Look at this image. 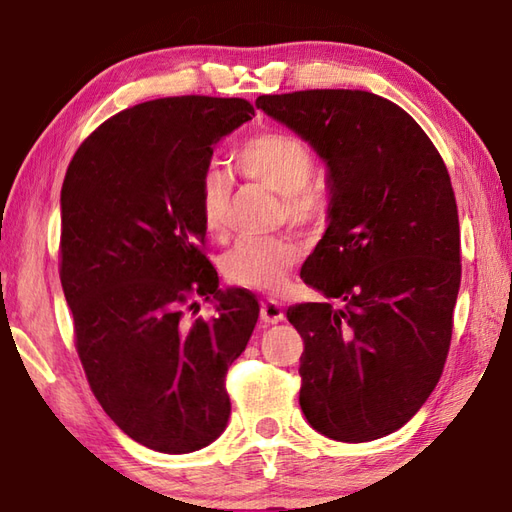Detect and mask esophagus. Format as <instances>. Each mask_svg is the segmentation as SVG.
<instances>
[{"label": "esophagus", "instance_id": "obj_1", "mask_svg": "<svg viewBox=\"0 0 512 512\" xmlns=\"http://www.w3.org/2000/svg\"><path fill=\"white\" fill-rule=\"evenodd\" d=\"M259 316H262L266 325H275L284 320V309L277 300H264L262 307H259Z\"/></svg>", "mask_w": 512, "mask_h": 512}]
</instances>
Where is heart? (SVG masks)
<instances>
[{
  "mask_svg": "<svg viewBox=\"0 0 512 512\" xmlns=\"http://www.w3.org/2000/svg\"><path fill=\"white\" fill-rule=\"evenodd\" d=\"M235 169L248 183H257L280 194L284 214L296 223H318L325 219L329 196L314 180L316 158L311 146L298 135L264 131L235 151ZM232 203V176L225 169L210 167L198 185V214L207 235L219 239L228 232ZM302 244L289 235L268 239H244L225 253L223 277L237 287L255 291H277L287 284L291 268L300 262Z\"/></svg>",
  "mask_w": 512,
  "mask_h": 512,
  "instance_id": "heart-1",
  "label": "heart"
}]
</instances>
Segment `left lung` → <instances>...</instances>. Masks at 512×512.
Returning <instances> with one entry per match:
<instances>
[{"label": "left lung", "instance_id": "1", "mask_svg": "<svg viewBox=\"0 0 512 512\" xmlns=\"http://www.w3.org/2000/svg\"><path fill=\"white\" fill-rule=\"evenodd\" d=\"M255 106L314 146L332 196L300 271L327 302L287 309L305 341L300 409L341 443L388 436L427 402L452 343L461 230L445 162L409 112L372 92L264 94Z\"/></svg>", "mask_w": 512, "mask_h": 512}]
</instances>
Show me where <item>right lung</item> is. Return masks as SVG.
Returning <instances> with one entry per match:
<instances>
[{
  "label": "right lung",
  "mask_w": 512,
  "mask_h": 512,
  "mask_svg": "<svg viewBox=\"0 0 512 512\" xmlns=\"http://www.w3.org/2000/svg\"><path fill=\"white\" fill-rule=\"evenodd\" d=\"M255 117L246 99L140 103L94 131L60 189V282L76 352L103 411L162 454L196 452L230 418L225 375L259 305L219 289L203 255L198 185L214 144ZM196 297L217 314L196 319Z\"/></svg>",
  "instance_id": "1"
}]
</instances>
